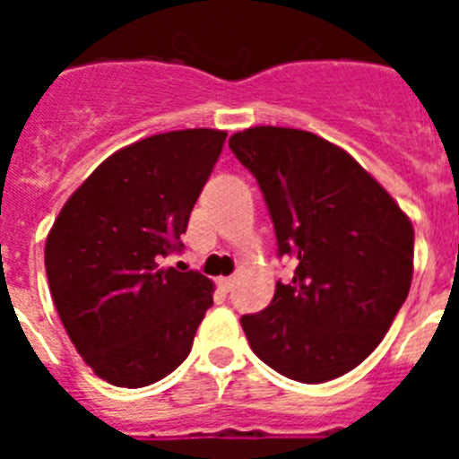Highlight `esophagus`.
Instances as JSON below:
<instances>
[{
    "mask_svg": "<svg viewBox=\"0 0 459 459\" xmlns=\"http://www.w3.org/2000/svg\"><path fill=\"white\" fill-rule=\"evenodd\" d=\"M218 285H221L222 291H232L234 278H232V275H227V278H218Z\"/></svg>",
    "mask_w": 459,
    "mask_h": 459,
    "instance_id": "esophagus-1",
    "label": "esophagus"
}]
</instances>
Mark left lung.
I'll return each mask as SVG.
<instances>
[{
  "label": "left lung",
  "instance_id": "8db88e82",
  "mask_svg": "<svg viewBox=\"0 0 459 459\" xmlns=\"http://www.w3.org/2000/svg\"><path fill=\"white\" fill-rule=\"evenodd\" d=\"M230 149L264 195L278 255L296 259L269 307L241 317L250 347L303 384L354 370L409 294L411 221L350 153L315 133L255 126L234 133Z\"/></svg>",
  "mask_w": 459,
  "mask_h": 459
}]
</instances>
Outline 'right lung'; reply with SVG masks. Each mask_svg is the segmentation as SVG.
Instances as JSON below:
<instances>
[{"mask_svg":"<svg viewBox=\"0 0 459 459\" xmlns=\"http://www.w3.org/2000/svg\"><path fill=\"white\" fill-rule=\"evenodd\" d=\"M225 137L188 128L119 149L68 197L48 234L52 301L78 354L108 384L140 388L177 370L213 306V282L165 266V257L184 248Z\"/></svg>","mask_w":459,"mask_h":459,"instance_id":"right-lung-1","label":"right lung"}]
</instances>
